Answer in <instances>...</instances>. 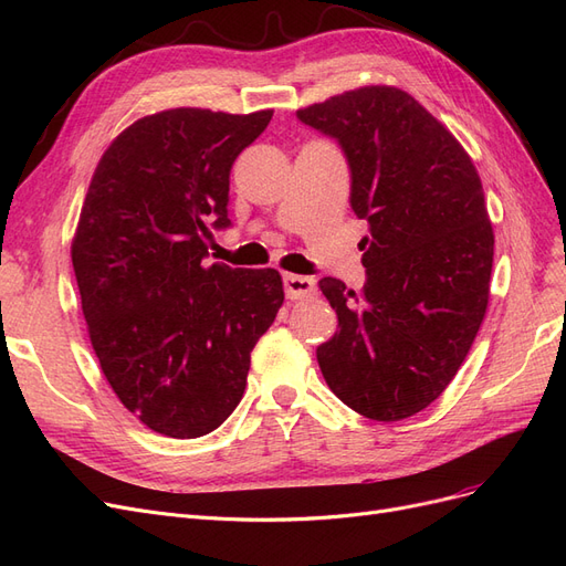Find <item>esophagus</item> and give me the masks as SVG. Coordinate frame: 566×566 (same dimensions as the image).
<instances>
[{
    "instance_id": "obj_1",
    "label": "esophagus",
    "mask_w": 566,
    "mask_h": 566,
    "mask_svg": "<svg viewBox=\"0 0 566 566\" xmlns=\"http://www.w3.org/2000/svg\"><path fill=\"white\" fill-rule=\"evenodd\" d=\"M283 287L287 300H304L316 293V281L310 276H295V273H285Z\"/></svg>"
}]
</instances>
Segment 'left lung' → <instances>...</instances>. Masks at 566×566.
I'll return each instance as SVG.
<instances>
[{
    "label": "left lung",
    "instance_id": "left-lung-1",
    "mask_svg": "<svg viewBox=\"0 0 566 566\" xmlns=\"http://www.w3.org/2000/svg\"><path fill=\"white\" fill-rule=\"evenodd\" d=\"M335 139L366 219V285H318L339 331L316 349L335 397L370 420L420 413L455 378L489 304L493 229L455 136L397 87H361L297 111Z\"/></svg>",
    "mask_w": 566,
    "mask_h": 566
}]
</instances>
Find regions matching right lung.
Here are the masks:
<instances>
[{
  "label": "right lung",
  "instance_id": "obj_1",
  "mask_svg": "<svg viewBox=\"0 0 566 566\" xmlns=\"http://www.w3.org/2000/svg\"><path fill=\"white\" fill-rule=\"evenodd\" d=\"M273 111L172 108L136 119L98 160L73 238L92 347L153 432L210 434L241 403L250 352L283 304L276 269L205 266L231 227L229 175Z\"/></svg>",
  "mask_w": 566,
  "mask_h": 566
}]
</instances>
